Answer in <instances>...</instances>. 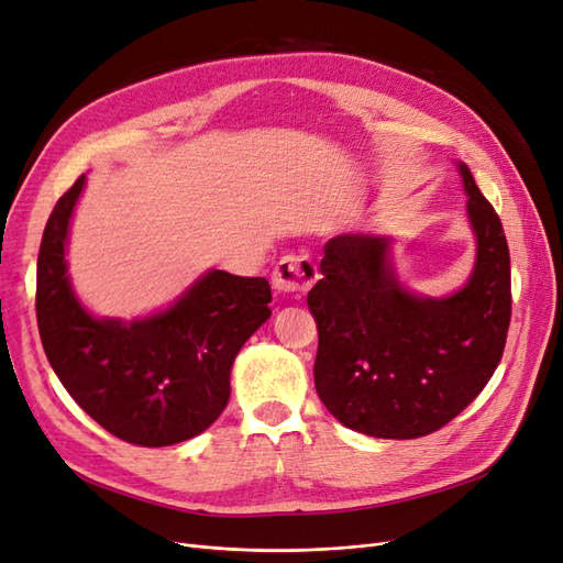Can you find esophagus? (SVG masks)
I'll use <instances>...</instances> for the list:
<instances>
[{"instance_id": "1", "label": "esophagus", "mask_w": 563, "mask_h": 563, "mask_svg": "<svg viewBox=\"0 0 563 563\" xmlns=\"http://www.w3.org/2000/svg\"><path fill=\"white\" fill-rule=\"evenodd\" d=\"M319 279L317 267L305 255H286L272 272V286L277 294L284 296H300Z\"/></svg>"}]
</instances>
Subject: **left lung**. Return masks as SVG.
I'll list each match as a JSON object with an SVG mask.
<instances>
[{
    "mask_svg": "<svg viewBox=\"0 0 563 563\" xmlns=\"http://www.w3.org/2000/svg\"><path fill=\"white\" fill-rule=\"evenodd\" d=\"M455 168L476 246L457 291L408 288L391 258V234L350 232L323 246V277L308 296L319 331L314 387L354 432L416 439L444 428L500 364L512 314L509 249L467 164Z\"/></svg>",
    "mask_w": 563,
    "mask_h": 563,
    "instance_id": "left-lung-1",
    "label": "left lung"
}]
</instances>
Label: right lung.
<instances>
[{
  "label": "right lung",
  "instance_id": "obj_1",
  "mask_svg": "<svg viewBox=\"0 0 563 563\" xmlns=\"http://www.w3.org/2000/svg\"><path fill=\"white\" fill-rule=\"evenodd\" d=\"M79 176L44 228L37 258V323L63 387L100 428L139 446H172L209 430L230 399V373L272 314L265 277L207 269L164 310L98 317L67 275Z\"/></svg>",
  "mask_w": 563,
  "mask_h": 563
}]
</instances>
